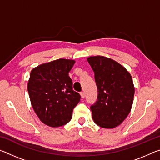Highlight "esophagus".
Segmentation results:
<instances>
[{
  "mask_svg": "<svg viewBox=\"0 0 160 160\" xmlns=\"http://www.w3.org/2000/svg\"><path fill=\"white\" fill-rule=\"evenodd\" d=\"M80 96H81V97H82V99H83V98H85V92H80Z\"/></svg>",
  "mask_w": 160,
  "mask_h": 160,
  "instance_id": "esophagus-1",
  "label": "esophagus"
}]
</instances>
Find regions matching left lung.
I'll use <instances>...</instances> for the list:
<instances>
[{
    "label": "left lung",
    "mask_w": 160,
    "mask_h": 160,
    "mask_svg": "<svg viewBox=\"0 0 160 160\" xmlns=\"http://www.w3.org/2000/svg\"><path fill=\"white\" fill-rule=\"evenodd\" d=\"M94 72L97 101L90 107L92 118L104 128H113L129 114L135 88L128 70L118 62L102 56L87 58Z\"/></svg>",
    "instance_id": "8db88e82"
}]
</instances>
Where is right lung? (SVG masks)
I'll return each mask as SVG.
<instances>
[{
  "label": "right lung",
  "mask_w": 160,
  "mask_h": 160,
  "mask_svg": "<svg viewBox=\"0 0 160 160\" xmlns=\"http://www.w3.org/2000/svg\"><path fill=\"white\" fill-rule=\"evenodd\" d=\"M75 63L59 58L39 65L30 72L28 90L32 106L40 121L48 126L68 123L80 102V95L72 90L68 75Z\"/></svg>",
  "instance_id": "1"
}]
</instances>
